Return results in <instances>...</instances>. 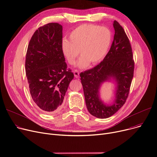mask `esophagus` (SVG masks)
Masks as SVG:
<instances>
[{
    "mask_svg": "<svg viewBox=\"0 0 157 157\" xmlns=\"http://www.w3.org/2000/svg\"><path fill=\"white\" fill-rule=\"evenodd\" d=\"M74 76L76 78H78L79 77V72L78 70H74Z\"/></svg>",
    "mask_w": 157,
    "mask_h": 157,
    "instance_id": "esophagus-1",
    "label": "esophagus"
}]
</instances>
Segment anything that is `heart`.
I'll list each match as a JSON object with an SVG mask.
<instances>
[{
	"label": "heart",
	"mask_w": 157,
	"mask_h": 157,
	"mask_svg": "<svg viewBox=\"0 0 157 157\" xmlns=\"http://www.w3.org/2000/svg\"><path fill=\"white\" fill-rule=\"evenodd\" d=\"M112 40V34L106 27L92 24H84L73 30L69 40L63 39L62 52L67 62L72 65L79 55L81 57L76 65L85 69L88 65L101 62L108 53Z\"/></svg>",
	"instance_id": "heart-1"
}]
</instances>
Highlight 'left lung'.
I'll list each match as a JSON object with an SVG mask.
<instances>
[{
	"mask_svg": "<svg viewBox=\"0 0 157 157\" xmlns=\"http://www.w3.org/2000/svg\"><path fill=\"white\" fill-rule=\"evenodd\" d=\"M114 36L109 52L93 69L80 73L85 102L88 112L98 118H108L117 113L126 102L134 76V62L128 38L118 22L114 21ZM117 84L115 98L111 105L100 97V90L105 82Z\"/></svg>",
	"mask_w": 157,
	"mask_h": 157,
	"instance_id": "1",
	"label": "left lung"
}]
</instances>
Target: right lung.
Wrapping results in <instances>:
<instances>
[{"instance_id": "1", "label": "right lung", "mask_w": 157, "mask_h": 157, "mask_svg": "<svg viewBox=\"0 0 157 157\" xmlns=\"http://www.w3.org/2000/svg\"><path fill=\"white\" fill-rule=\"evenodd\" d=\"M62 43V26L50 23L34 32L27 48L25 72L30 93L36 105L47 113L60 110L74 78L71 71L67 70Z\"/></svg>"}]
</instances>
